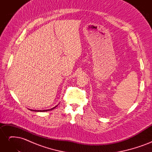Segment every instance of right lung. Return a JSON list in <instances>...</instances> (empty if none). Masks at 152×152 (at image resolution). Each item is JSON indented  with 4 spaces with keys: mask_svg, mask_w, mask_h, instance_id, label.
Here are the masks:
<instances>
[{
    "mask_svg": "<svg viewBox=\"0 0 152 152\" xmlns=\"http://www.w3.org/2000/svg\"><path fill=\"white\" fill-rule=\"evenodd\" d=\"M57 106H58V105H56V106H55V107H54L52 108L51 109H49V110H31V111H34V112H48V111H49V110H52L54 109L55 108H56V107H57Z\"/></svg>",
    "mask_w": 152,
    "mask_h": 152,
    "instance_id": "obj_1",
    "label": "right lung"
}]
</instances>
